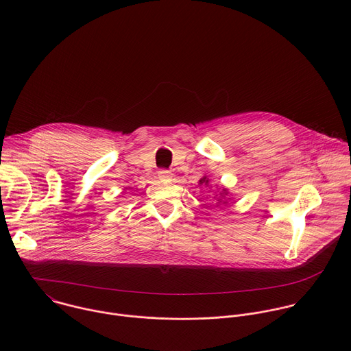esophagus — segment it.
<instances>
[{"label": "esophagus", "instance_id": "obj_1", "mask_svg": "<svg viewBox=\"0 0 351 351\" xmlns=\"http://www.w3.org/2000/svg\"><path fill=\"white\" fill-rule=\"evenodd\" d=\"M158 178H160L161 180H171L172 172L168 171V169H160V171H158Z\"/></svg>", "mask_w": 351, "mask_h": 351}]
</instances>
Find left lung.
Wrapping results in <instances>:
<instances>
[{
  "label": "left lung",
  "mask_w": 351,
  "mask_h": 351,
  "mask_svg": "<svg viewBox=\"0 0 351 351\" xmlns=\"http://www.w3.org/2000/svg\"><path fill=\"white\" fill-rule=\"evenodd\" d=\"M199 183H206V184H208V180H207L206 178H203L202 180H199ZM225 191H226V190H225ZM219 203H221V202H219Z\"/></svg>",
  "instance_id": "obj_1"
}]
</instances>
